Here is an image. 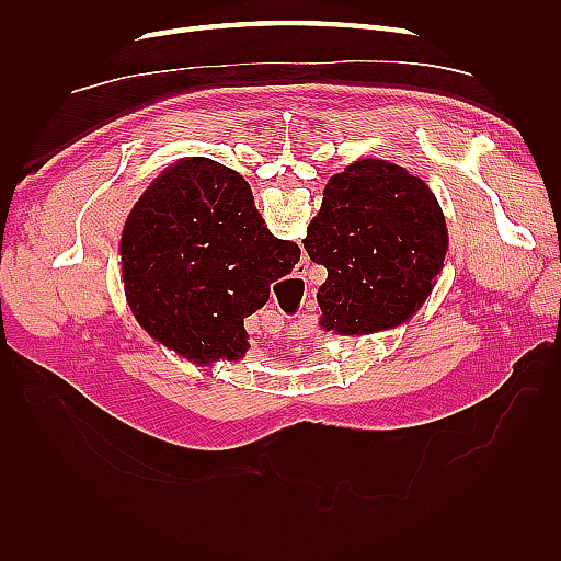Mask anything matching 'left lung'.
Masks as SVG:
<instances>
[{
    "instance_id": "1",
    "label": "left lung",
    "mask_w": 561,
    "mask_h": 561,
    "mask_svg": "<svg viewBox=\"0 0 561 561\" xmlns=\"http://www.w3.org/2000/svg\"><path fill=\"white\" fill-rule=\"evenodd\" d=\"M447 225L426 182L402 165L360 159L330 178L304 239L328 268L322 330L369 334L410 320L445 266Z\"/></svg>"
}]
</instances>
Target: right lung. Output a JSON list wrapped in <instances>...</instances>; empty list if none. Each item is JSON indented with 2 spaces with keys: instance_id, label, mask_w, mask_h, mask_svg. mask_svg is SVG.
Returning a JSON list of instances; mask_svg holds the SVG:
<instances>
[{
  "instance_id": "obj_1",
  "label": "right lung",
  "mask_w": 561,
  "mask_h": 561,
  "mask_svg": "<svg viewBox=\"0 0 561 561\" xmlns=\"http://www.w3.org/2000/svg\"><path fill=\"white\" fill-rule=\"evenodd\" d=\"M299 248L271 233L250 184L213 159H182L149 184L122 233L130 307L149 334L194 363L239 360L243 320L271 283L290 274Z\"/></svg>"
}]
</instances>
